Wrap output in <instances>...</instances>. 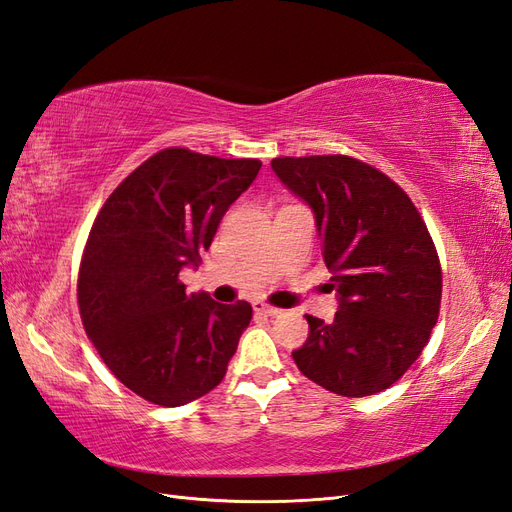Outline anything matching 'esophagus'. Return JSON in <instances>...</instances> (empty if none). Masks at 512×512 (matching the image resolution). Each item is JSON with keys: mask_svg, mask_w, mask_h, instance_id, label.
I'll return each instance as SVG.
<instances>
[{"mask_svg": "<svg viewBox=\"0 0 512 512\" xmlns=\"http://www.w3.org/2000/svg\"><path fill=\"white\" fill-rule=\"evenodd\" d=\"M253 309H255L257 313H266V316H279V313H281V309L272 307V305H268V303H261V300H255Z\"/></svg>", "mask_w": 512, "mask_h": 512, "instance_id": "obj_1", "label": "esophagus"}]
</instances>
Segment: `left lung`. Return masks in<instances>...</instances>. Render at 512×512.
Segmentation results:
<instances>
[{
	"label": "left lung",
	"mask_w": 512,
	"mask_h": 512,
	"mask_svg": "<svg viewBox=\"0 0 512 512\" xmlns=\"http://www.w3.org/2000/svg\"><path fill=\"white\" fill-rule=\"evenodd\" d=\"M272 170L316 216L339 307L307 316L292 357L309 381L346 398L391 387L422 355L441 305L426 222L398 183L348 155L274 157Z\"/></svg>",
	"instance_id": "1"
}]
</instances>
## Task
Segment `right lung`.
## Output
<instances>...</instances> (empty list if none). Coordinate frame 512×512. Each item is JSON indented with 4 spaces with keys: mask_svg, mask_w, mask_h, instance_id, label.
<instances>
[{
    "mask_svg": "<svg viewBox=\"0 0 512 512\" xmlns=\"http://www.w3.org/2000/svg\"><path fill=\"white\" fill-rule=\"evenodd\" d=\"M259 168L170 147L125 177L97 214L77 305L103 363L140 398L181 406L225 378L253 307L186 294L179 272L199 266Z\"/></svg>",
    "mask_w": 512,
    "mask_h": 512,
    "instance_id": "right-lung-1",
    "label": "right lung"
}]
</instances>
